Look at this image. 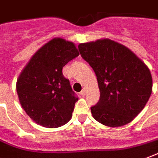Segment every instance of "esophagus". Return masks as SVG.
Returning a JSON list of instances; mask_svg holds the SVG:
<instances>
[{"mask_svg":"<svg viewBox=\"0 0 158 158\" xmlns=\"http://www.w3.org/2000/svg\"><path fill=\"white\" fill-rule=\"evenodd\" d=\"M80 94H81L82 96H84V95L86 94V89H83L81 90V92Z\"/></svg>","mask_w":158,"mask_h":158,"instance_id":"34e87169","label":"esophagus"}]
</instances>
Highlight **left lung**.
<instances>
[{
  "mask_svg": "<svg viewBox=\"0 0 158 158\" xmlns=\"http://www.w3.org/2000/svg\"><path fill=\"white\" fill-rule=\"evenodd\" d=\"M78 48L97 77L101 96L91 107L94 119L110 127L131 122L152 94L149 68L130 49L108 39L82 43Z\"/></svg>",
  "mask_w": 158,
  "mask_h": 158,
  "instance_id": "obj_1",
  "label": "left lung"
}]
</instances>
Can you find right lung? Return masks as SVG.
<instances>
[{
    "instance_id": "add662e5",
    "label": "right lung",
    "mask_w": 158,
    "mask_h": 158,
    "mask_svg": "<svg viewBox=\"0 0 158 158\" xmlns=\"http://www.w3.org/2000/svg\"><path fill=\"white\" fill-rule=\"evenodd\" d=\"M78 56L74 43L55 38L40 48L23 69L16 90L23 109L38 125L56 128L72 117L78 98L62 70Z\"/></svg>"
}]
</instances>
